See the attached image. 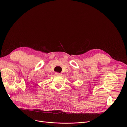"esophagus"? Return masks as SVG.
<instances>
[{"label":"esophagus","mask_w":127,"mask_h":127,"mask_svg":"<svg viewBox=\"0 0 127 127\" xmlns=\"http://www.w3.org/2000/svg\"><path fill=\"white\" fill-rule=\"evenodd\" d=\"M56 74L57 75H59V76L61 75V74H60V73H59V72H56Z\"/></svg>","instance_id":"34e87169"}]
</instances>
